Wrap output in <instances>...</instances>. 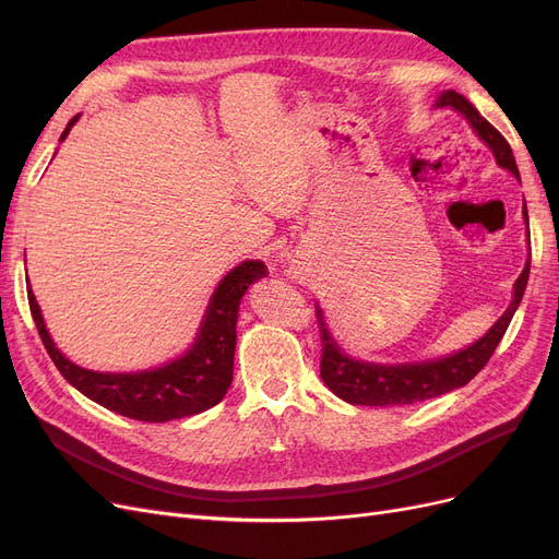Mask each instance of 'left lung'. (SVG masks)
<instances>
[{
    "instance_id": "1",
    "label": "left lung",
    "mask_w": 559,
    "mask_h": 559,
    "mask_svg": "<svg viewBox=\"0 0 559 559\" xmlns=\"http://www.w3.org/2000/svg\"><path fill=\"white\" fill-rule=\"evenodd\" d=\"M436 107H452L454 111H460L471 123V128L478 132V138L492 148V154L503 170L513 173L520 179L509 142L503 140V134L492 123L485 121V118L478 114V109L473 107L464 95L445 91L438 95ZM522 216L530 230L527 205H522ZM527 280H530V261L524 265L520 277L515 280L513 300L509 310L497 319V324L489 329L478 343H473L471 347L456 354H450V357L436 359V361H419V364L382 366V364H368V361H357L347 357V354L341 349V345L333 341L331 331L326 329L324 314H321L317 306V324H319V337H321L319 376L337 399H343L352 405H411L417 401H427V399L448 394L456 386L468 384L485 368L489 357H492L520 306L524 289H527Z\"/></svg>"
}]
</instances>
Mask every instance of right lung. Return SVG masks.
Listing matches in <instances>:
<instances>
[{"label": "right lung", "instance_id": "add662e5", "mask_svg": "<svg viewBox=\"0 0 559 559\" xmlns=\"http://www.w3.org/2000/svg\"><path fill=\"white\" fill-rule=\"evenodd\" d=\"M76 121L79 116L67 123L60 142L70 134ZM265 275L267 270L261 261H245L233 267L218 282L191 349L170 364L142 370V373H95V370L72 364L50 341L32 289L27 292V300L48 357L53 359L62 378L76 386L83 396L123 417L170 421L207 411L226 396L233 382L235 324H238L240 300L249 286Z\"/></svg>", "mask_w": 559, "mask_h": 559}]
</instances>
